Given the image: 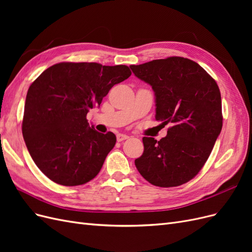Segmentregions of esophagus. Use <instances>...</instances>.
I'll return each instance as SVG.
<instances>
[{"label":"esophagus","instance_id":"esophagus-1","mask_svg":"<svg viewBox=\"0 0 252 252\" xmlns=\"http://www.w3.org/2000/svg\"><path fill=\"white\" fill-rule=\"evenodd\" d=\"M128 138H129L128 135L123 134V133H119V134L117 135V140H118L119 142H122V141H124V140H127Z\"/></svg>","mask_w":252,"mask_h":252}]
</instances>
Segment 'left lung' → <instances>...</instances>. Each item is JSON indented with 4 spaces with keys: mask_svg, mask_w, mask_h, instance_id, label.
<instances>
[{
    "mask_svg": "<svg viewBox=\"0 0 252 252\" xmlns=\"http://www.w3.org/2000/svg\"><path fill=\"white\" fill-rule=\"evenodd\" d=\"M130 68L155 91L156 120L172 125L159 141L144 136V152L134 161L136 169L155 186L185 184L202 169L222 130L218 84L199 64L182 57Z\"/></svg>",
    "mask_w": 252,
    "mask_h": 252,
    "instance_id": "8db88e82",
    "label": "left lung"
}]
</instances>
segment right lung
<instances>
[{"label":"right lung","mask_w":252,"mask_h":252,"mask_svg":"<svg viewBox=\"0 0 252 252\" xmlns=\"http://www.w3.org/2000/svg\"><path fill=\"white\" fill-rule=\"evenodd\" d=\"M130 75L126 65L63 62L30 85L22 132L33 162L48 179L78 186L96 177L117 138L97 132L86 116Z\"/></svg>","instance_id":"add662e5"}]
</instances>
